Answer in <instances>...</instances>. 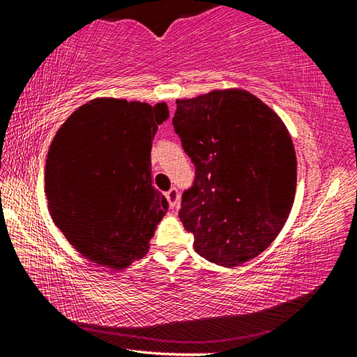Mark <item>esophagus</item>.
Here are the masks:
<instances>
[{
	"label": "esophagus",
	"instance_id": "1",
	"mask_svg": "<svg viewBox=\"0 0 357 357\" xmlns=\"http://www.w3.org/2000/svg\"><path fill=\"white\" fill-rule=\"evenodd\" d=\"M167 200H168V204H170V208L178 206V203H179V192H178L176 187H172V189L167 192Z\"/></svg>",
	"mask_w": 357,
	"mask_h": 357
}]
</instances>
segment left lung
Returning a JSON list of instances; mask_svg holds the SVG:
<instances>
[{"mask_svg": "<svg viewBox=\"0 0 357 357\" xmlns=\"http://www.w3.org/2000/svg\"><path fill=\"white\" fill-rule=\"evenodd\" d=\"M195 179L179 219L193 249L234 268L273 244L293 208L294 146L273 108L244 89H215L178 99L173 116Z\"/></svg>", "mask_w": 357, "mask_h": 357, "instance_id": "8db88e82", "label": "left lung"}]
</instances>
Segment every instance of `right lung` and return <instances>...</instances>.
Segmentation results:
<instances>
[{
  "mask_svg": "<svg viewBox=\"0 0 357 357\" xmlns=\"http://www.w3.org/2000/svg\"><path fill=\"white\" fill-rule=\"evenodd\" d=\"M165 102L99 98L70 114L45 164L48 211L84 258L124 269L149 250L168 203L151 181V146Z\"/></svg>",
  "mask_w": 357,
  "mask_h": 357,
  "instance_id": "right-lung-1",
  "label": "right lung"
}]
</instances>
